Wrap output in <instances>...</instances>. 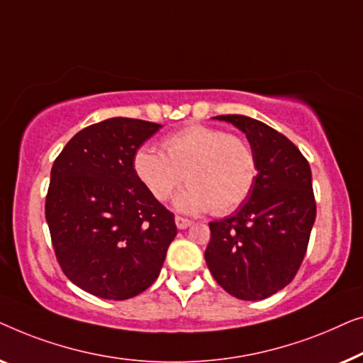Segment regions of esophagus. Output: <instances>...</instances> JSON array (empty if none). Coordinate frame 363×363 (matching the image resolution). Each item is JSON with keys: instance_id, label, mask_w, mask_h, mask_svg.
Returning <instances> with one entry per match:
<instances>
[{"instance_id": "1", "label": "esophagus", "mask_w": 363, "mask_h": 363, "mask_svg": "<svg viewBox=\"0 0 363 363\" xmlns=\"http://www.w3.org/2000/svg\"><path fill=\"white\" fill-rule=\"evenodd\" d=\"M174 220H176V227L179 228V230H184V228H187V227L192 225V222L187 220V218H184V217H176Z\"/></svg>"}]
</instances>
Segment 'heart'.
<instances>
[{
	"instance_id": "heart-1",
	"label": "heart",
	"mask_w": 363,
	"mask_h": 363,
	"mask_svg": "<svg viewBox=\"0 0 363 363\" xmlns=\"http://www.w3.org/2000/svg\"><path fill=\"white\" fill-rule=\"evenodd\" d=\"M166 155L145 146L135 155L136 176L157 201L186 177L174 207L186 213L225 216L247 201L257 181V157L243 138L206 125H189L162 141Z\"/></svg>"
}]
</instances>
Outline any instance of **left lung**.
I'll return each mask as SVG.
<instances>
[{"label":"left lung","mask_w":363,"mask_h":363,"mask_svg":"<svg viewBox=\"0 0 363 363\" xmlns=\"http://www.w3.org/2000/svg\"><path fill=\"white\" fill-rule=\"evenodd\" d=\"M245 133L257 157V181L230 217L208 223L206 263L228 294L259 301L293 281L315 220L309 162L288 138L245 115H220Z\"/></svg>","instance_id":"left-lung-1"}]
</instances>
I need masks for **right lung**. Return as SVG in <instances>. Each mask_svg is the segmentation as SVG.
<instances>
[{
  "mask_svg": "<svg viewBox=\"0 0 363 363\" xmlns=\"http://www.w3.org/2000/svg\"><path fill=\"white\" fill-rule=\"evenodd\" d=\"M162 125L108 118L70 140L54 161L45 220L70 281L101 299L123 301L160 277L177 228L136 176V151Z\"/></svg>",
  "mask_w": 363,
  "mask_h": 363,
  "instance_id": "add662e5",
  "label": "right lung"
}]
</instances>
